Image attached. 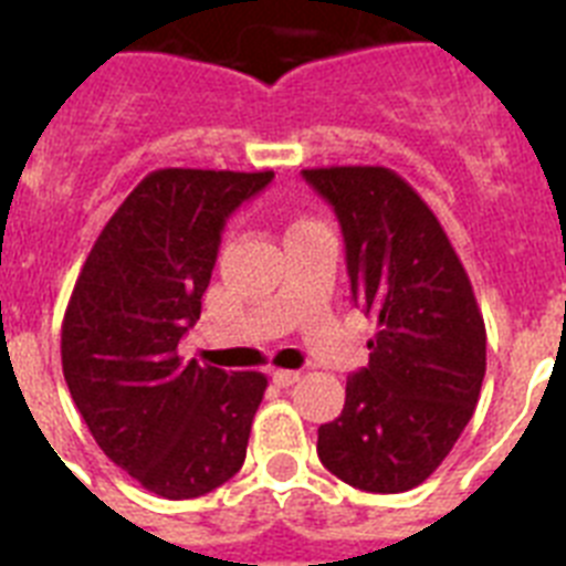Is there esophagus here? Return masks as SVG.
<instances>
[{
	"instance_id": "esophagus-1",
	"label": "esophagus",
	"mask_w": 566,
	"mask_h": 566,
	"mask_svg": "<svg viewBox=\"0 0 566 566\" xmlns=\"http://www.w3.org/2000/svg\"><path fill=\"white\" fill-rule=\"evenodd\" d=\"M274 385H280V388H286V385H294L300 379V371H289V368H277V371L272 374Z\"/></svg>"
}]
</instances>
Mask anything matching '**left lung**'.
Returning <instances> with one entry per match:
<instances>
[{
  "mask_svg": "<svg viewBox=\"0 0 566 566\" xmlns=\"http://www.w3.org/2000/svg\"><path fill=\"white\" fill-rule=\"evenodd\" d=\"M303 178L337 212L352 294L377 323L343 413L319 424V462L352 488L405 493L444 462L476 411L484 317L442 223L402 175L317 167Z\"/></svg>",
  "mask_w": 566,
  "mask_h": 566,
  "instance_id": "1",
  "label": "left lung"
}]
</instances>
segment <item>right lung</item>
Returning <instances> with one entry per match:
<instances>
[{
    "label": "right lung",
    "instance_id": "1",
    "mask_svg": "<svg viewBox=\"0 0 566 566\" xmlns=\"http://www.w3.org/2000/svg\"><path fill=\"white\" fill-rule=\"evenodd\" d=\"M274 178L155 169L102 229L62 323V371L104 453L144 490L195 499L247 459L266 374L184 363L229 214Z\"/></svg>",
    "mask_w": 566,
    "mask_h": 566
}]
</instances>
